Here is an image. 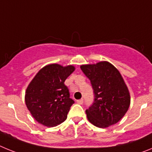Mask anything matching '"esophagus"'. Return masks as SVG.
Listing matches in <instances>:
<instances>
[{
    "label": "esophagus",
    "mask_w": 152,
    "mask_h": 152,
    "mask_svg": "<svg viewBox=\"0 0 152 152\" xmlns=\"http://www.w3.org/2000/svg\"><path fill=\"white\" fill-rule=\"evenodd\" d=\"M77 103H78V104H83V103H84V100H83V99H80V100H77Z\"/></svg>",
    "instance_id": "esophagus-1"
}]
</instances>
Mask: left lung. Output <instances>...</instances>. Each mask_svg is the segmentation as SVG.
I'll use <instances>...</instances> for the list:
<instances>
[{"mask_svg": "<svg viewBox=\"0 0 152 152\" xmlns=\"http://www.w3.org/2000/svg\"><path fill=\"white\" fill-rule=\"evenodd\" d=\"M80 69L91 80L94 100L86 110L90 123L99 128L116 124L130 105V95L123 77L108 61L84 64Z\"/></svg>", "mask_w": 152, "mask_h": 152, "instance_id": "obj_1", "label": "left lung"}]
</instances>
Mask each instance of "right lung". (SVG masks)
<instances>
[{"instance_id": "right-lung-1", "label": "right lung", "mask_w": 152, "mask_h": 152, "mask_svg": "<svg viewBox=\"0 0 152 152\" xmlns=\"http://www.w3.org/2000/svg\"><path fill=\"white\" fill-rule=\"evenodd\" d=\"M74 71L75 67L72 65L48 64L29 83L25 102L32 116L40 124L53 127L67 119L75 101L70 98L64 80Z\"/></svg>"}]
</instances>
